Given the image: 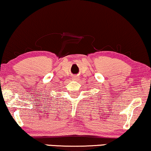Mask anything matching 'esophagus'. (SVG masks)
<instances>
[{
  "label": "esophagus",
  "instance_id": "34e87169",
  "mask_svg": "<svg viewBox=\"0 0 151 151\" xmlns=\"http://www.w3.org/2000/svg\"><path fill=\"white\" fill-rule=\"evenodd\" d=\"M79 76H74L73 77V80H74V81H78V80H79Z\"/></svg>",
  "mask_w": 151,
  "mask_h": 151
}]
</instances>
